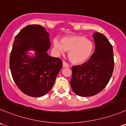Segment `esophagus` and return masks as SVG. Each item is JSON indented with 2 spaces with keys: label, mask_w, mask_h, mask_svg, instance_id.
<instances>
[{
  "label": "esophagus",
  "mask_w": 126,
  "mask_h": 126,
  "mask_svg": "<svg viewBox=\"0 0 126 126\" xmlns=\"http://www.w3.org/2000/svg\"><path fill=\"white\" fill-rule=\"evenodd\" d=\"M62 64H63V67H69V64L66 62H65V61H63Z\"/></svg>",
  "instance_id": "34e87169"
}]
</instances>
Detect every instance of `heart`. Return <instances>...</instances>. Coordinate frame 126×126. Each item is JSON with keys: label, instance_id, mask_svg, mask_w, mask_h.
Instances as JSON below:
<instances>
[{"label": "heart", "instance_id": "1", "mask_svg": "<svg viewBox=\"0 0 126 126\" xmlns=\"http://www.w3.org/2000/svg\"><path fill=\"white\" fill-rule=\"evenodd\" d=\"M55 50L58 54L69 51L68 57L73 64H80L89 59L93 50V43L82 36H70L62 38L61 40H53Z\"/></svg>", "mask_w": 126, "mask_h": 126}]
</instances>
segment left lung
<instances>
[{"label":"left lung","mask_w":126,"mask_h":126,"mask_svg":"<svg viewBox=\"0 0 126 126\" xmlns=\"http://www.w3.org/2000/svg\"><path fill=\"white\" fill-rule=\"evenodd\" d=\"M94 52L90 59L72 67L70 85L80 96H92L100 93L108 83L114 69L112 46L106 36L100 33L93 34Z\"/></svg>","instance_id":"obj_1"}]
</instances>
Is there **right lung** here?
<instances>
[{
    "label": "right lung",
    "mask_w": 126,
    "mask_h": 126,
    "mask_svg": "<svg viewBox=\"0 0 126 126\" xmlns=\"http://www.w3.org/2000/svg\"><path fill=\"white\" fill-rule=\"evenodd\" d=\"M49 34L39 25L25 26L14 39L10 56V69L20 90L32 97H41L52 88L62 62L49 56ZM34 50L30 56L28 50Z\"/></svg>",
    "instance_id": "right-lung-1"
}]
</instances>
